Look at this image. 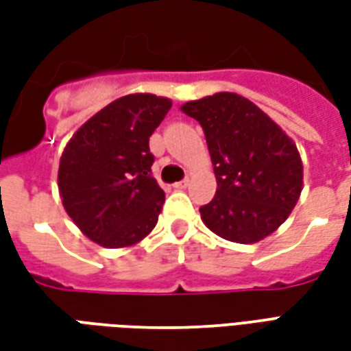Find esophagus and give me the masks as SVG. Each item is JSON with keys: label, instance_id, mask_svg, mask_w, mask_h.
<instances>
[{"label": "esophagus", "instance_id": "34e87169", "mask_svg": "<svg viewBox=\"0 0 351 351\" xmlns=\"http://www.w3.org/2000/svg\"><path fill=\"white\" fill-rule=\"evenodd\" d=\"M188 184H190V180H188V178H184V180H180V182L173 184V188H175V190H186V188H188Z\"/></svg>", "mask_w": 351, "mask_h": 351}]
</instances>
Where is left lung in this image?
<instances>
[{"mask_svg": "<svg viewBox=\"0 0 351 351\" xmlns=\"http://www.w3.org/2000/svg\"><path fill=\"white\" fill-rule=\"evenodd\" d=\"M205 131L216 195L201 220L226 241H263L286 221L302 190V161L291 138L239 93L220 92L180 107Z\"/></svg>", "mask_w": 351, "mask_h": 351, "instance_id": "left-lung-1", "label": "left lung"}]
</instances>
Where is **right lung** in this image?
I'll return each instance as SVG.
<instances>
[{
  "mask_svg": "<svg viewBox=\"0 0 351 351\" xmlns=\"http://www.w3.org/2000/svg\"><path fill=\"white\" fill-rule=\"evenodd\" d=\"M171 105L154 93L123 95L93 114L64 148L58 169L62 203L93 243L125 248L156 228L165 193L150 171L148 138Z\"/></svg>",
  "mask_w": 351,
  "mask_h": 351,
  "instance_id": "right-lung-1",
  "label": "right lung"
}]
</instances>
